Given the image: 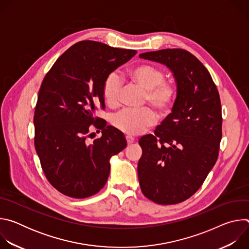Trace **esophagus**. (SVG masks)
<instances>
[{
	"mask_svg": "<svg viewBox=\"0 0 249 249\" xmlns=\"http://www.w3.org/2000/svg\"><path fill=\"white\" fill-rule=\"evenodd\" d=\"M126 141H127V144H128V145H130V144L134 143L135 139H134L132 136H129V135H127V136H126Z\"/></svg>",
	"mask_w": 249,
	"mask_h": 249,
	"instance_id": "esophagus-1",
	"label": "esophagus"
}]
</instances>
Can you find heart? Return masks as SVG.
<instances>
[{
	"instance_id": "obj_1",
	"label": "heart",
	"mask_w": 249,
	"mask_h": 249,
	"mask_svg": "<svg viewBox=\"0 0 249 249\" xmlns=\"http://www.w3.org/2000/svg\"><path fill=\"white\" fill-rule=\"evenodd\" d=\"M129 79L145 89L144 102L150 103L157 112L163 115L169 111L176 96L175 85L163 80V71L150 64H139L128 71ZM121 82L116 74H110L102 86V95L106 104L114 106L119 100ZM156 121L155 112L149 107L140 109H123L115 114L111 123L118 130L137 135L151 127Z\"/></svg>"
}]
</instances>
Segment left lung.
<instances>
[{"instance_id": "1", "label": "left lung", "mask_w": 249, "mask_h": 249, "mask_svg": "<svg viewBox=\"0 0 249 249\" xmlns=\"http://www.w3.org/2000/svg\"><path fill=\"white\" fill-rule=\"evenodd\" d=\"M139 57L166 66L176 84L171 113L155 135L139 140L140 187L155 203L177 204L201 187L217 161L223 120L219 91L205 66L186 50L162 49Z\"/></svg>"}]
</instances>
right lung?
<instances>
[{"label":"right lung","instance_id":"right-lung-1","mask_svg":"<svg viewBox=\"0 0 249 249\" xmlns=\"http://www.w3.org/2000/svg\"><path fill=\"white\" fill-rule=\"evenodd\" d=\"M137 51L81 41L65 51L45 76L33 123L34 145L50 184L72 198L96 194L110 173V158L127 146L125 136L96 118L104 108L102 86ZM102 137L89 144L91 125Z\"/></svg>","mask_w":249,"mask_h":249}]
</instances>
